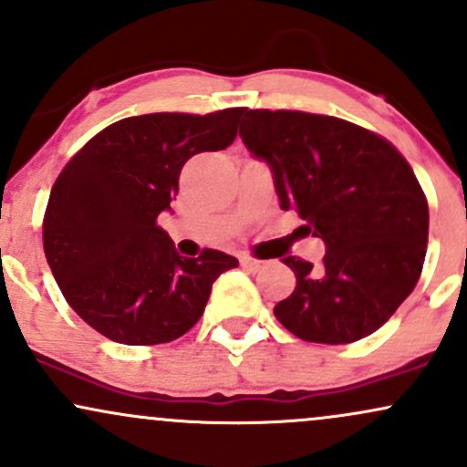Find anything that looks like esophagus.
Segmentation results:
<instances>
[{
	"mask_svg": "<svg viewBox=\"0 0 467 467\" xmlns=\"http://www.w3.org/2000/svg\"><path fill=\"white\" fill-rule=\"evenodd\" d=\"M241 265H244L245 270H250V272H259L267 265V261L254 259V256H244V259H241Z\"/></svg>",
	"mask_w": 467,
	"mask_h": 467,
	"instance_id": "1",
	"label": "esophagus"
}]
</instances>
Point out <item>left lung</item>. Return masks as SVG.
Returning <instances> with one entry per match:
<instances>
[{
    "instance_id": "8db88e82",
    "label": "left lung",
    "mask_w": 467,
    "mask_h": 467,
    "mask_svg": "<svg viewBox=\"0 0 467 467\" xmlns=\"http://www.w3.org/2000/svg\"><path fill=\"white\" fill-rule=\"evenodd\" d=\"M239 136L272 169L283 211L325 241L323 264L285 256L296 287L275 307L294 336L347 345L378 331L420 281L428 202L410 164L378 133L334 116L244 109Z\"/></svg>"
}]
</instances>
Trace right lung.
<instances>
[{
    "label": "right lung",
    "mask_w": 467,
    "mask_h": 467,
    "mask_svg": "<svg viewBox=\"0 0 467 467\" xmlns=\"http://www.w3.org/2000/svg\"><path fill=\"white\" fill-rule=\"evenodd\" d=\"M244 107L122 118L61 171L44 217V250L69 307L120 345H162L202 318L213 283L239 261L206 248L180 256L158 215L192 155L237 138Z\"/></svg>",
    "instance_id": "add662e5"
}]
</instances>
